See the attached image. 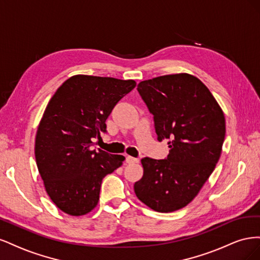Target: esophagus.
<instances>
[{"label":"esophagus","mask_w":260,"mask_h":260,"mask_svg":"<svg viewBox=\"0 0 260 260\" xmlns=\"http://www.w3.org/2000/svg\"><path fill=\"white\" fill-rule=\"evenodd\" d=\"M125 162L127 164H133V162H139L138 158H133L131 156H128L127 158H125Z\"/></svg>","instance_id":"1"}]
</instances>
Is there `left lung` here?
I'll use <instances>...</instances> for the list:
<instances>
[{"label":"left lung","instance_id":"left-lung-1","mask_svg":"<svg viewBox=\"0 0 260 260\" xmlns=\"http://www.w3.org/2000/svg\"><path fill=\"white\" fill-rule=\"evenodd\" d=\"M138 91L154 115L157 140H169L166 159L145 157L137 198L158 212L190 204L214 171L225 136L224 114L199 78L181 73L141 81Z\"/></svg>","mask_w":260,"mask_h":260}]
</instances>
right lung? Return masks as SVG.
Listing matches in <instances>:
<instances>
[{"instance_id":"1","label":"right lung","mask_w":260,"mask_h":260,"mask_svg":"<svg viewBox=\"0 0 260 260\" xmlns=\"http://www.w3.org/2000/svg\"><path fill=\"white\" fill-rule=\"evenodd\" d=\"M137 82L76 75L54 93L38 125L35 155L45 191L58 209L83 216L96 207L102 180L121 166L122 155L95 151L115 105Z\"/></svg>"}]
</instances>
